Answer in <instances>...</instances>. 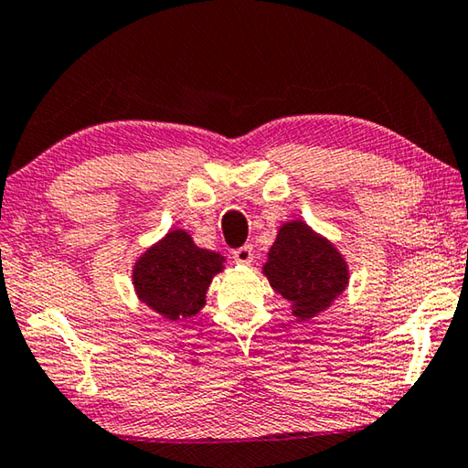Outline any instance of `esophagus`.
Here are the masks:
<instances>
[{
	"mask_svg": "<svg viewBox=\"0 0 468 468\" xmlns=\"http://www.w3.org/2000/svg\"><path fill=\"white\" fill-rule=\"evenodd\" d=\"M232 257H234V261H236V263H240V265H250V263H252V259H255V250H252L250 244H244V247L236 249V250L232 252Z\"/></svg>",
	"mask_w": 468,
	"mask_h": 468,
	"instance_id": "34e87169",
	"label": "esophagus"
}]
</instances>
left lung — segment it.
<instances>
[{
    "label": "left lung",
    "mask_w": 468,
    "mask_h": 468,
    "mask_svg": "<svg viewBox=\"0 0 468 468\" xmlns=\"http://www.w3.org/2000/svg\"><path fill=\"white\" fill-rule=\"evenodd\" d=\"M263 273L301 321L324 313L348 286V265L340 250L301 219L278 229Z\"/></svg>",
    "instance_id": "obj_1"
}]
</instances>
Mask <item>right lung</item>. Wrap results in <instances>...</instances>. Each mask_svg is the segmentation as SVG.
I'll use <instances>...</instances> for the list:
<instances>
[{"label": "right lung", "mask_w": 468, "mask_h": 468, "mask_svg": "<svg viewBox=\"0 0 468 468\" xmlns=\"http://www.w3.org/2000/svg\"><path fill=\"white\" fill-rule=\"evenodd\" d=\"M219 252L197 247L184 229H172L134 263L136 296L170 321H184L205 306L213 275L224 270Z\"/></svg>", "instance_id": "add662e5"}]
</instances>
